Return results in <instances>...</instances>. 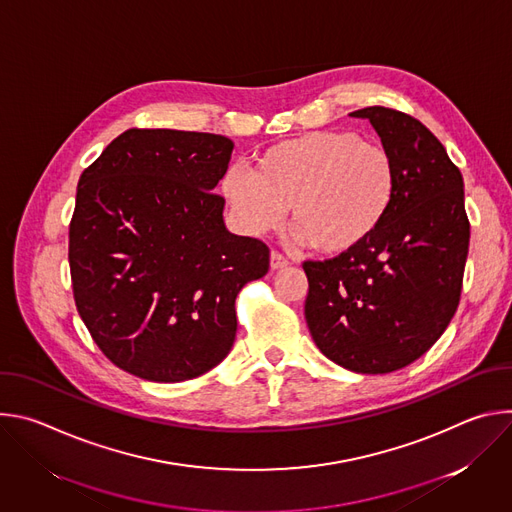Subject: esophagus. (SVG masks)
<instances>
[{
	"label": "esophagus",
	"instance_id": "obj_1",
	"mask_svg": "<svg viewBox=\"0 0 512 512\" xmlns=\"http://www.w3.org/2000/svg\"><path fill=\"white\" fill-rule=\"evenodd\" d=\"M269 265H271V269L273 271H277V269H283V267H287L289 265V261L281 255V253H277V251H273L271 255H269Z\"/></svg>",
	"mask_w": 512,
	"mask_h": 512
}]
</instances>
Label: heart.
I'll use <instances>...</instances> for the list:
<instances>
[{
	"label": "heart",
	"instance_id": "obj_1",
	"mask_svg": "<svg viewBox=\"0 0 512 512\" xmlns=\"http://www.w3.org/2000/svg\"><path fill=\"white\" fill-rule=\"evenodd\" d=\"M395 162L356 131L320 129L283 139L221 178L235 227L251 237L275 231L289 206L294 241L342 255L371 239L395 200Z\"/></svg>",
	"mask_w": 512,
	"mask_h": 512
}]
</instances>
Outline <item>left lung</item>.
Here are the masks:
<instances>
[{
    "mask_svg": "<svg viewBox=\"0 0 512 512\" xmlns=\"http://www.w3.org/2000/svg\"><path fill=\"white\" fill-rule=\"evenodd\" d=\"M367 119L395 162L393 206L379 231L328 261H306V322L342 369L387 375L423 356L452 322L470 223L464 180L444 145L417 119L387 107Z\"/></svg>",
    "mask_w": 512,
    "mask_h": 512,
    "instance_id": "1",
    "label": "left lung"
}]
</instances>
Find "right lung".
I'll list each match as a JSON object with an SVG mask.
<instances>
[{
  "instance_id": "obj_1",
  "label": "right lung",
  "mask_w": 512,
  "mask_h": 512,
  "mask_svg": "<svg viewBox=\"0 0 512 512\" xmlns=\"http://www.w3.org/2000/svg\"><path fill=\"white\" fill-rule=\"evenodd\" d=\"M225 135L127 129L83 172L68 261L77 310L119 369L154 383L200 377L237 336L239 291L269 249L225 225L214 194Z\"/></svg>"
}]
</instances>
